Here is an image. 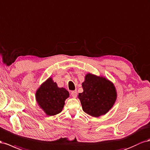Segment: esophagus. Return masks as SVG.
<instances>
[{"label": "esophagus", "instance_id": "esophagus-1", "mask_svg": "<svg viewBox=\"0 0 150 150\" xmlns=\"http://www.w3.org/2000/svg\"><path fill=\"white\" fill-rule=\"evenodd\" d=\"M71 96L73 97V98H76L77 96V91H72L71 93Z\"/></svg>", "mask_w": 150, "mask_h": 150}]
</instances>
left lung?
I'll return each mask as SVG.
<instances>
[{"mask_svg": "<svg viewBox=\"0 0 150 150\" xmlns=\"http://www.w3.org/2000/svg\"><path fill=\"white\" fill-rule=\"evenodd\" d=\"M83 92L79 93L83 111L92 117H98L110 110L117 99L114 84L102 76L88 73L82 83Z\"/></svg>", "mask_w": 150, "mask_h": 150, "instance_id": "obj_1", "label": "left lung"}]
</instances>
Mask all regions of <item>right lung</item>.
<instances>
[{
  "label": "right lung",
  "instance_id": "add662e5",
  "mask_svg": "<svg viewBox=\"0 0 150 150\" xmlns=\"http://www.w3.org/2000/svg\"><path fill=\"white\" fill-rule=\"evenodd\" d=\"M36 100L40 107L48 116L61 112L69 93L64 88H59L52 78L46 80L36 92Z\"/></svg>",
  "mask_w": 150,
  "mask_h": 150
}]
</instances>
